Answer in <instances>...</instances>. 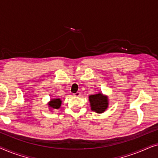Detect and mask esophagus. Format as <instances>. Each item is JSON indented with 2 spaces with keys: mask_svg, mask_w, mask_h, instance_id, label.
Listing matches in <instances>:
<instances>
[{
  "mask_svg": "<svg viewBox=\"0 0 158 158\" xmlns=\"http://www.w3.org/2000/svg\"><path fill=\"white\" fill-rule=\"evenodd\" d=\"M73 96H75V97H79L80 96H81V93H79V92L75 93V94H73Z\"/></svg>",
  "mask_w": 158,
  "mask_h": 158,
  "instance_id": "1",
  "label": "esophagus"
}]
</instances>
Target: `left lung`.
<instances>
[{
  "label": "left lung",
  "instance_id": "1",
  "mask_svg": "<svg viewBox=\"0 0 158 158\" xmlns=\"http://www.w3.org/2000/svg\"><path fill=\"white\" fill-rule=\"evenodd\" d=\"M89 101L92 111H96L98 114L104 112L109 105L108 97L101 93L89 96Z\"/></svg>",
  "mask_w": 158,
  "mask_h": 158
}]
</instances>
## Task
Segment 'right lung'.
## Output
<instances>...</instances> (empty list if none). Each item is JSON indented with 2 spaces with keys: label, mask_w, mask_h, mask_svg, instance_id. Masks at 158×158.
<instances>
[{
  "label": "right lung",
  "mask_w": 158,
  "mask_h": 158,
  "mask_svg": "<svg viewBox=\"0 0 158 158\" xmlns=\"http://www.w3.org/2000/svg\"><path fill=\"white\" fill-rule=\"evenodd\" d=\"M62 101L60 98H55V99H51V101L49 102V107H50V109H59L61 106Z\"/></svg>",
  "instance_id": "1"
}]
</instances>
